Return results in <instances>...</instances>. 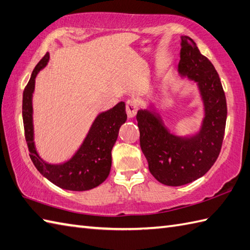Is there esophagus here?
Masks as SVG:
<instances>
[{
    "label": "esophagus",
    "mask_w": 250,
    "mask_h": 250,
    "mask_svg": "<svg viewBox=\"0 0 250 250\" xmlns=\"http://www.w3.org/2000/svg\"><path fill=\"white\" fill-rule=\"evenodd\" d=\"M138 110V104L134 99H129L126 102V113L129 119L134 118Z\"/></svg>",
    "instance_id": "esophagus-1"
}]
</instances>
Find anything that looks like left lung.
Instances as JSON below:
<instances>
[{
  "mask_svg": "<svg viewBox=\"0 0 250 250\" xmlns=\"http://www.w3.org/2000/svg\"><path fill=\"white\" fill-rule=\"evenodd\" d=\"M179 73L197 82L204 104L200 131L190 138L166 128L158 113L139 110L140 146L152 175L162 184L181 186L196 181L212 168L223 146L227 102L214 65L201 54L190 37L182 36Z\"/></svg>",
  "mask_w": 250,
  "mask_h": 250,
  "instance_id": "8db88e82",
  "label": "left lung"
}]
</instances>
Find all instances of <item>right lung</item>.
<instances>
[{
	"mask_svg": "<svg viewBox=\"0 0 250 250\" xmlns=\"http://www.w3.org/2000/svg\"><path fill=\"white\" fill-rule=\"evenodd\" d=\"M48 61L49 53H46L35 66L23 91L22 118L30 157L36 169L60 188L74 191L92 189L101 185L110 173L111 151L118 139L121 125L127 120L125 103L121 102L112 109L98 114L84 141L68 162L61 165L45 163L37 154L34 144L32 96L38 71L45 67Z\"/></svg>",
	"mask_w": 250,
	"mask_h": 250,
	"instance_id": "obj_1",
	"label": "right lung"
}]
</instances>
